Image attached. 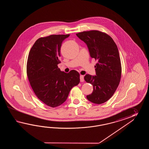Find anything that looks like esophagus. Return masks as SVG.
<instances>
[{
    "label": "esophagus",
    "instance_id": "1",
    "mask_svg": "<svg viewBox=\"0 0 149 149\" xmlns=\"http://www.w3.org/2000/svg\"><path fill=\"white\" fill-rule=\"evenodd\" d=\"M80 80L81 82H83L84 81V76L82 75H80Z\"/></svg>",
    "mask_w": 149,
    "mask_h": 149
}]
</instances>
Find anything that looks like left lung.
<instances>
[{
	"label": "left lung",
	"mask_w": 149,
	"mask_h": 149,
	"mask_svg": "<svg viewBox=\"0 0 149 149\" xmlns=\"http://www.w3.org/2000/svg\"><path fill=\"white\" fill-rule=\"evenodd\" d=\"M77 36L85 42L90 55L97 61L96 75L86 74L84 79L93 86V91L86 97L100 104L114 94L120 81L121 65L117 45L109 35L98 30L79 32Z\"/></svg>",
	"instance_id": "1"
}]
</instances>
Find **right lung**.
<instances>
[{
    "label": "right lung",
    "mask_w": 149,
    "mask_h": 149,
    "mask_svg": "<svg viewBox=\"0 0 149 149\" xmlns=\"http://www.w3.org/2000/svg\"><path fill=\"white\" fill-rule=\"evenodd\" d=\"M70 35H53L37 39L29 53L26 73L36 95L45 104L55 108L67 100L70 90L80 82L76 70L61 71L57 64L62 43Z\"/></svg>",
    "instance_id": "1"
}]
</instances>
